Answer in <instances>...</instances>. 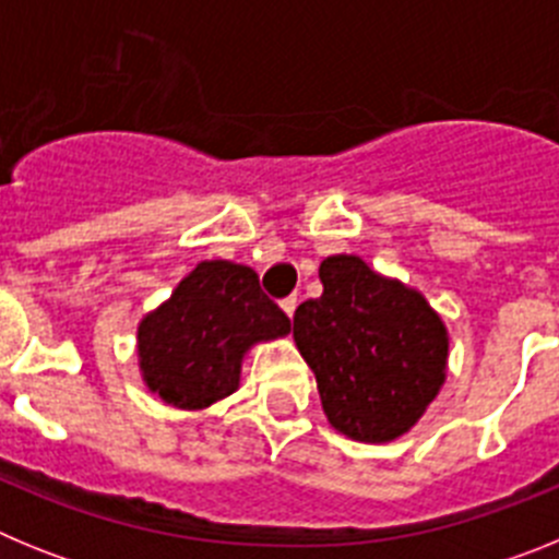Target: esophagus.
<instances>
[{"mask_svg":"<svg viewBox=\"0 0 559 559\" xmlns=\"http://www.w3.org/2000/svg\"><path fill=\"white\" fill-rule=\"evenodd\" d=\"M296 305H299V299H296V296H288V299H283V302H280V308H283L288 316H294Z\"/></svg>","mask_w":559,"mask_h":559,"instance_id":"1","label":"esophagus"}]
</instances>
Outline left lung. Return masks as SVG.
<instances>
[{
    "instance_id": "left-lung-1",
    "label": "left lung",
    "mask_w": 559,
    "mask_h": 559,
    "mask_svg": "<svg viewBox=\"0 0 559 559\" xmlns=\"http://www.w3.org/2000/svg\"><path fill=\"white\" fill-rule=\"evenodd\" d=\"M324 294L294 313L330 426L355 442H392L417 426L445 383L448 328L419 290L355 254L319 265Z\"/></svg>"
}]
</instances>
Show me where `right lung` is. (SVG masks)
I'll use <instances>...</instances> for the list:
<instances>
[{"mask_svg": "<svg viewBox=\"0 0 559 559\" xmlns=\"http://www.w3.org/2000/svg\"><path fill=\"white\" fill-rule=\"evenodd\" d=\"M288 333L290 319L263 294L249 265L204 260L170 299L142 316L136 358L145 386L167 406L201 412L240 389L254 344Z\"/></svg>", "mask_w": 559, "mask_h": 559, "instance_id": "1", "label": "right lung"}]
</instances>
